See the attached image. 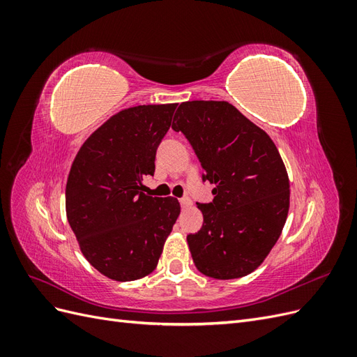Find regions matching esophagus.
Masks as SVG:
<instances>
[{
    "mask_svg": "<svg viewBox=\"0 0 357 357\" xmlns=\"http://www.w3.org/2000/svg\"><path fill=\"white\" fill-rule=\"evenodd\" d=\"M180 204H181V207H183V208H189V207H190V204H192V201H190L189 198H181V199H180Z\"/></svg>",
    "mask_w": 357,
    "mask_h": 357,
    "instance_id": "34e87169",
    "label": "esophagus"
}]
</instances>
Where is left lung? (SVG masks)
Listing matches in <instances>:
<instances>
[{
    "label": "left lung",
    "mask_w": 357,
    "mask_h": 357,
    "mask_svg": "<svg viewBox=\"0 0 357 357\" xmlns=\"http://www.w3.org/2000/svg\"><path fill=\"white\" fill-rule=\"evenodd\" d=\"M172 129L190 142L214 199L188 244L198 271L218 280L248 275L282 235L290 204L284 162L264 129L228 101H186Z\"/></svg>",
    "instance_id": "left-lung-1"
}]
</instances>
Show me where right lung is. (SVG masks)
I'll return each instance as SVG.
<instances>
[{
  "mask_svg": "<svg viewBox=\"0 0 357 357\" xmlns=\"http://www.w3.org/2000/svg\"><path fill=\"white\" fill-rule=\"evenodd\" d=\"M177 104L135 105L93 131L75 155L67 178L66 211L83 256L114 282L155 271L180 202L144 193L156 149Z\"/></svg>",
  "mask_w": 357,
  "mask_h": 357,
  "instance_id": "obj_1",
  "label": "right lung"
}]
</instances>
